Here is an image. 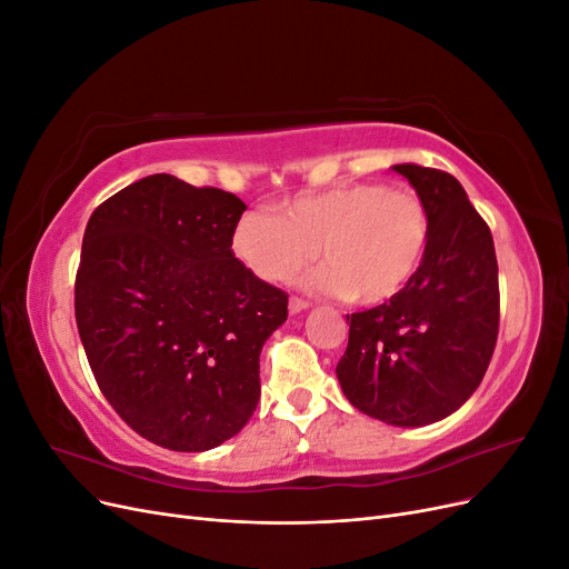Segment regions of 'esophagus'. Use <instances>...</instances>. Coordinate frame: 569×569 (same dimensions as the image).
<instances>
[{"instance_id":"1","label":"esophagus","mask_w":569,"mask_h":569,"mask_svg":"<svg viewBox=\"0 0 569 569\" xmlns=\"http://www.w3.org/2000/svg\"><path fill=\"white\" fill-rule=\"evenodd\" d=\"M308 306H311V301H306V299H301V297H291V299H289V313H291V316L301 313V311H306Z\"/></svg>"}]
</instances>
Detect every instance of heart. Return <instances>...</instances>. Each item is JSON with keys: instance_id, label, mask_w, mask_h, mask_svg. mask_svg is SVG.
Segmentation results:
<instances>
[{"instance_id": "1", "label": "heart", "mask_w": 569, "mask_h": 569, "mask_svg": "<svg viewBox=\"0 0 569 569\" xmlns=\"http://www.w3.org/2000/svg\"><path fill=\"white\" fill-rule=\"evenodd\" d=\"M313 284L363 306L396 299L429 249V213L410 189L353 182L299 194L280 216L249 211L232 230V251L256 278L284 284L316 261Z\"/></svg>"}]
</instances>
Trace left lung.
<instances>
[{"label": "left lung", "instance_id": "8db88e82", "mask_svg": "<svg viewBox=\"0 0 569 569\" xmlns=\"http://www.w3.org/2000/svg\"><path fill=\"white\" fill-rule=\"evenodd\" d=\"M429 213V249L399 297L347 316L337 363L351 406L399 427L451 416L485 377L496 349L501 295L491 230L446 170L393 166Z\"/></svg>", "mask_w": 569, "mask_h": 569}]
</instances>
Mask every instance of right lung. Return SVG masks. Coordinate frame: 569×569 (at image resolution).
Instances as JSON below:
<instances>
[{"instance_id":"add662e5","label":"right lung","mask_w":569,"mask_h":569,"mask_svg":"<svg viewBox=\"0 0 569 569\" xmlns=\"http://www.w3.org/2000/svg\"><path fill=\"white\" fill-rule=\"evenodd\" d=\"M247 203L157 173L99 203L82 237L76 322L94 380L137 435L209 451L253 416L258 356L287 291L232 251Z\"/></svg>"}]
</instances>
